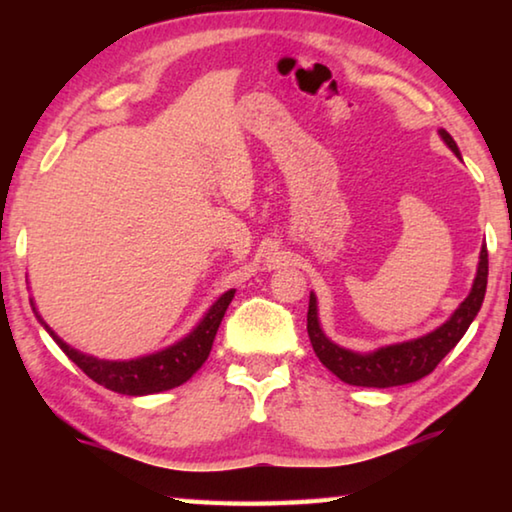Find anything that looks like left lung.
<instances>
[{"mask_svg":"<svg viewBox=\"0 0 512 512\" xmlns=\"http://www.w3.org/2000/svg\"><path fill=\"white\" fill-rule=\"evenodd\" d=\"M438 133L449 149L461 158V151H458L452 135H449L445 128H440ZM485 287H488V248L483 246L470 296L458 305V309L449 316V320H445V323L438 329H433V332L420 336V339L386 345V348H379L368 354L345 350L341 345L327 339L318 323L316 296L311 293L307 311V332L311 348H314L316 357L329 372H334L336 377L350 386L391 388L413 384V381L427 377L429 372H433V368L447 357V352L463 339L467 327L472 325V320L479 314V309L483 305Z\"/></svg>","mask_w":512,"mask_h":512,"instance_id":"8db88e82","label":"left lung"}]
</instances>
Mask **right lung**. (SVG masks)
I'll return each instance as SVG.
<instances>
[{"instance_id": "add662e5", "label": "right lung", "mask_w": 512, "mask_h": 512, "mask_svg": "<svg viewBox=\"0 0 512 512\" xmlns=\"http://www.w3.org/2000/svg\"><path fill=\"white\" fill-rule=\"evenodd\" d=\"M232 298H235V289L225 291L203 316L201 323H198L185 339H180L178 343H173L160 352L146 354V357L131 361H106L74 350L72 345H67L54 329L38 316L36 307H33V311H36L38 320L42 327L47 329L51 339L58 343V348L63 350L92 381H97V384L106 386L108 391H115L121 395H151L185 384V381L203 366L205 359L210 357L216 329H219L225 316V309H228Z\"/></svg>"}]
</instances>
